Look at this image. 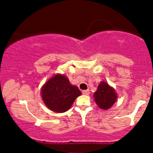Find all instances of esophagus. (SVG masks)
Segmentation results:
<instances>
[{"label": "esophagus", "instance_id": "esophagus-1", "mask_svg": "<svg viewBox=\"0 0 153 153\" xmlns=\"http://www.w3.org/2000/svg\"><path fill=\"white\" fill-rule=\"evenodd\" d=\"M82 93L84 94V95H89V89H86V90H83Z\"/></svg>", "mask_w": 153, "mask_h": 153}]
</instances>
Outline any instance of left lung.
I'll return each mask as SVG.
<instances>
[{
    "label": "left lung",
    "instance_id": "left-lung-1",
    "mask_svg": "<svg viewBox=\"0 0 153 153\" xmlns=\"http://www.w3.org/2000/svg\"><path fill=\"white\" fill-rule=\"evenodd\" d=\"M93 97L97 105L101 109H109L115 104L118 98L115 89L104 81L100 83Z\"/></svg>",
    "mask_w": 153,
    "mask_h": 153
}]
</instances>
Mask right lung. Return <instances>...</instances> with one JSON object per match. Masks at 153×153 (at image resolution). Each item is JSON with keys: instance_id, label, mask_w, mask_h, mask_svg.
I'll return each mask as SVG.
<instances>
[{"instance_id": "obj_1", "label": "right lung", "mask_w": 153, "mask_h": 153, "mask_svg": "<svg viewBox=\"0 0 153 153\" xmlns=\"http://www.w3.org/2000/svg\"><path fill=\"white\" fill-rule=\"evenodd\" d=\"M41 97L45 105L55 112L67 111L75 100L81 95L78 86L70 84L64 75L57 74L41 88Z\"/></svg>"}]
</instances>
